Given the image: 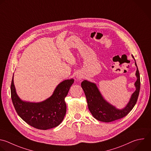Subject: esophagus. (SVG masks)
<instances>
[{
    "label": "esophagus",
    "instance_id": "esophagus-1",
    "mask_svg": "<svg viewBox=\"0 0 151 151\" xmlns=\"http://www.w3.org/2000/svg\"><path fill=\"white\" fill-rule=\"evenodd\" d=\"M76 78H77L78 79H81L82 78V76L81 75H78L76 76Z\"/></svg>",
    "mask_w": 151,
    "mask_h": 151
}]
</instances>
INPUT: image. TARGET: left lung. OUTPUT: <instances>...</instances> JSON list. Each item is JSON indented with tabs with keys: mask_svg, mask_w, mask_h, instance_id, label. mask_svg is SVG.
<instances>
[{
	"mask_svg": "<svg viewBox=\"0 0 151 151\" xmlns=\"http://www.w3.org/2000/svg\"><path fill=\"white\" fill-rule=\"evenodd\" d=\"M132 57L134 58L133 56ZM135 65L137 67L136 73L137 81L134 84L136 89L132 94L128 104L122 110L116 109L107 103L95 83L86 80L81 83V86L86 98L89 110L95 119L103 122H111L125 117L133 109L137 101L140 87V74L136 63Z\"/></svg>",
	"mask_w": 151,
	"mask_h": 151,
	"instance_id": "left-lung-1",
	"label": "left lung"
}]
</instances>
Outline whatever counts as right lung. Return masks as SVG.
<instances>
[{
    "label": "right lung",
    "mask_w": 151,
    "mask_h": 151,
    "mask_svg": "<svg viewBox=\"0 0 151 151\" xmlns=\"http://www.w3.org/2000/svg\"><path fill=\"white\" fill-rule=\"evenodd\" d=\"M74 80H65L56 88L53 94L45 101L32 103L21 101L17 95L14 84V75L11 85L12 101L19 117L31 126L47 130L59 126L66 112L65 98Z\"/></svg>",
    "instance_id": "1"
}]
</instances>
